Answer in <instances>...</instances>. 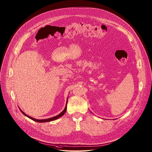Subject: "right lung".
<instances>
[{"mask_svg":"<svg viewBox=\"0 0 152 152\" xmlns=\"http://www.w3.org/2000/svg\"><path fill=\"white\" fill-rule=\"evenodd\" d=\"M66 104H67V102H66ZM20 111L22 112V113H23V115H24L25 116H26L28 117V118L31 119V120H33V121H36V122H50V121L56 120V119H57L60 118V117L62 116L63 115H64V114L65 113V112H66V106H65V109H64V110H63L62 112H61L59 115H57V116H54V117L51 118L45 119H42V120H41V119H34V118H31V117H30V116L27 115L26 113H24L20 109Z\"/></svg>","mask_w":152,"mask_h":152,"instance_id":"add662e5","label":"right lung"}]
</instances>
